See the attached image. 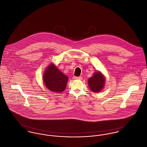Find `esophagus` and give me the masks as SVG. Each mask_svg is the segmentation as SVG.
<instances>
[{"mask_svg":"<svg viewBox=\"0 0 147 147\" xmlns=\"http://www.w3.org/2000/svg\"><path fill=\"white\" fill-rule=\"evenodd\" d=\"M73 79H79V80H82V77H73Z\"/></svg>","mask_w":147,"mask_h":147,"instance_id":"esophagus-1","label":"esophagus"}]
</instances>
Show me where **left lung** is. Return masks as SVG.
<instances>
[{
	"mask_svg": "<svg viewBox=\"0 0 147 147\" xmlns=\"http://www.w3.org/2000/svg\"><path fill=\"white\" fill-rule=\"evenodd\" d=\"M105 76L101 71H97L88 80L89 88L93 92H100L105 87Z\"/></svg>",
	"mask_w": 147,
	"mask_h": 147,
	"instance_id": "obj_1",
	"label": "left lung"
}]
</instances>
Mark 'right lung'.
Here are the masks:
<instances>
[{
  "label": "right lung",
  "instance_id": "obj_1",
  "mask_svg": "<svg viewBox=\"0 0 147 147\" xmlns=\"http://www.w3.org/2000/svg\"><path fill=\"white\" fill-rule=\"evenodd\" d=\"M42 79L49 90L60 93L65 90L69 78L54 64L51 63L46 68Z\"/></svg>",
  "mask_w": 147,
  "mask_h": 147
}]
</instances>
